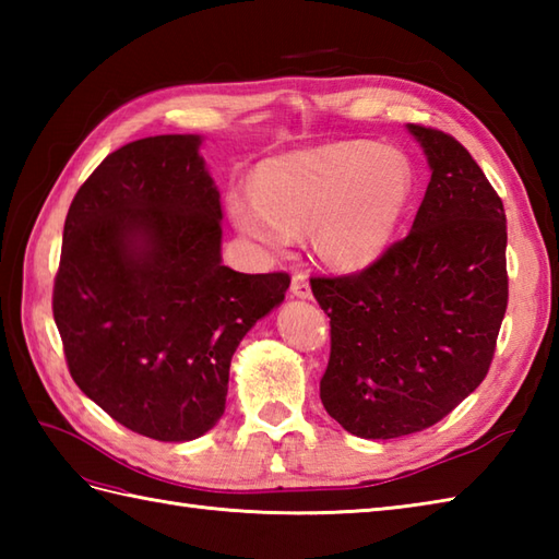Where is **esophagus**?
<instances>
[{
	"label": "esophagus",
	"mask_w": 559,
	"mask_h": 559,
	"mask_svg": "<svg viewBox=\"0 0 559 559\" xmlns=\"http://www.w3.org/2000/svg\"><path fill=\"white\" fill-rule=\"evenodd\" d=\"M290 293H293V298H300V300H310L312 298L310 281H307L305 273H295L293 283H290Z\"/></svg>",
	"instance_id": "34e87169"
}]
</instances>
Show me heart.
Returning a JSON list of instances; mask_svg holds the SVG:
<instances>
[{
	"label": "heart",
	"mask_w": 559,
	"mask_h": 559,
	"mask_svg": "<svg viewBox=\"0 0 559 559\" xmlns=\"http://www.w3.org/2000/svg\"><path fill=\"white\" fill-rule=\"evenodd\" d=\"M413 194L401 151L341 141L271 158L254 189L230 194V218L264 254H283L314 228L319 259L336 271H362L394 242Z\"/></svg>",
	"instance_id": "heart-1"
}]
</instances>
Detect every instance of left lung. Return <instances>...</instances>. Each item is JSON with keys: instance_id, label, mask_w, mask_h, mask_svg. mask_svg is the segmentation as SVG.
Instances as JSON below:
<instances>
[{"instance_id": "left-lung-1", "label": "left lung", "mask_w": 559, "mask_h": 559, "mask_svg": "<svg viewBox=\"0 0 559 559\" xmlns=\"http://www.w3.org/2000/svg\"><path fill=\"white\" fill-rule=\"evenodd\" d=\"M408 132L432 173L411 233L360 273L312 278L331 319L319 396L362 439L420 432L476 391L509 298L502 199L454 136Z\"/></svg>"}]
</instances>
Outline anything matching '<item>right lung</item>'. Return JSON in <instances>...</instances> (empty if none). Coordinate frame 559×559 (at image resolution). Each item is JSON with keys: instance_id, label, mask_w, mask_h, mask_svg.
Here are the masks:
<instances>
[{"instance_id": "obj_1", "label": "right lung", "mask_w": 559, "mask_h": 559, "mask_svg": "<svg viewBox=\"0 0 559 559\" xmlns=\"http://www.w3.org/2000/svg\"><path fill=\"white\" fill-rule=\"evenodd\" d=\"M199 134L139 139L71 201L52 312L91 401L158 442L221 420L230 360L286 298L288 273L223 266L221 194Z\"/></svg>"}]
</instances>
